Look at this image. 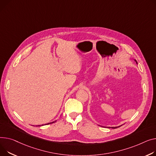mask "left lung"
Wrapping results in <instances>:
<instances>
[{
    "instance_id": "left-lung-1",
    "label": "left lung",
    "mask_w": 156,
    "mask_h": 156,
    "mask_svg": "<svg viewBox=\"0 0 156 156\" xmlns=\"http://www.w3.org/2000/svg\"><path fill=\"white\" fill-rule=\"evenodd\" d=\"M134 61L136 62V63L137 64V61L136 60V59H134ZM100 126V125H99ZM118 126V127H108V128H112V129H117V128H118V127H120V126Z\"/></svg>"
}]
</instances>
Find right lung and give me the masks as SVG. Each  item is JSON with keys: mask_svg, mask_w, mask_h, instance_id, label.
<instances>
[{"mask_svg": "<svg viewBox=\"0 0 156 156\" xmlns=\"http://www.w3.org/2000/svg\"><path fill=\"white\" fill-rule=\"evenodd\" d=\"M56 122V120L53 121V122H50V123H46L45 125H48V124H50V123H54V122ZM44 126V125H41V126Z\"/></svg>", "mask_w": 156, "mask_h": 156, "instance_id": "1", "label": "right lung"}]
</instances>
